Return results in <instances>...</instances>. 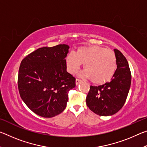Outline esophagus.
I'll use <instances>...</instances> for the list:
<instances>
[{
    "label": "esophagus",
    "mask_w": 147,
    "mask_h": 147,
    "mask_svg": "<svg viewBox=\"0 0 147 147\" xmlns=\"http://www.w3.org/2000/svg\"><path fill=\"white\" fill-rule=\"evenodd\" d=\"M81 80H79V79H76V85L77 86V85H78V84L81 82Z\"/></svg>",
    "instance_id": "1"
}]
</instances>
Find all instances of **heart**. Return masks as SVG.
Wrapping results in <instances>:
<instances>
[{
    "label": "heart",
    "instance_id": "1",
    "mask_svg": "<svg viewBox=\"0 0 147 147\" xmlns=\"http://www.w3.org/2000/svg\"><path fill=\"white\" fill-rule=\"evenodd\" d=\"M65 63L69 73L75 74L84 65L85 69L81 76L91 79L94 84L108 82L117 69L116 57L113 52L97 45L81 47L75 53L69 54Z\"/></svg>",
    "mask_w": 147,
    "mask_h": 147
}]
</instances>
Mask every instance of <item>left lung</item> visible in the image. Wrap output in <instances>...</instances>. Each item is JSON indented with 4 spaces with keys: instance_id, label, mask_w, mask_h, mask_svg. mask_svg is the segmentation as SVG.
<instances>
[{
    "instance_id": "8db88e82",
    "label": "left lung",
    "mask_w": 147,
    "mask_h": 147,
    "mask_svg": "<svg viewBox=\"0 0 147 147\" xmlns=\"http://www.w3.org/2000/svg\"><path fill=\"white\" fill-rule=\"evenodd\" d=\"M117 69L111 81L102 86H90L86 104L94 113L110 116L120 110L127 98L131 84L128 61L117 49H114Z\"/></svg>"
}]
</instances>
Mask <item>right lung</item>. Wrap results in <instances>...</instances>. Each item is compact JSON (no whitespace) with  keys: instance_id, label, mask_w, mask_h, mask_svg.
Listing matches in <instances>:
<instances>
[{"instance_id":"add662e5","label":"right lung","mask_w":147,"mask_h":147,"mask_svg":"<svg viewBox=\"0 0 147 147\" xmlns=\"http://www.w3.org/2000/svg\"><path fill=\"white\" fill-rule=\"evenodd\" d=\"M69 46L61 44L42 47L26 56L18 75L20 96L37 115L51 118L65 109L68 92L76 86L75 78L67 71Z\"/></svg>"}]
</instances>
